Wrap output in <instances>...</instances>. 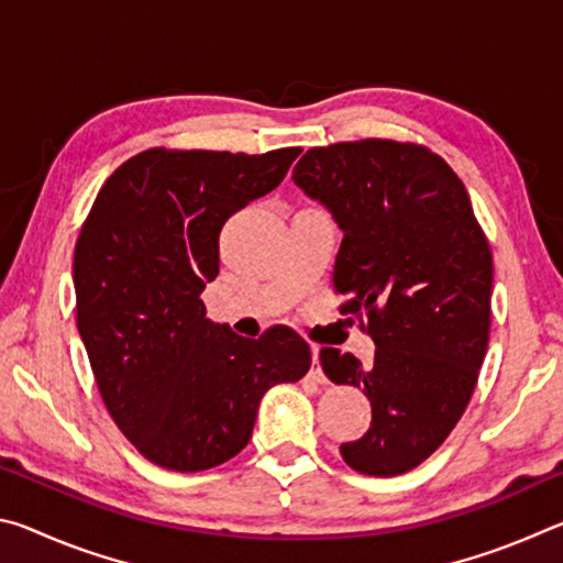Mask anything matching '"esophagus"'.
Listing matches in <instances>:
<instances>
[{
  "mask_svg": "<svg viewBox=\"0 0 563 563\" xmlns=\"http://www.w3.org/2000/svg\"><path fill=\"white\" fill-rule=\"evenodd\" d=\"M310 377L316 379V383H328L325 375H322L320 369V347L312 345V369H310Z\"/></svg>",
  "mask_w": 563,
  "mask_h": 563,
  "instance_id": "1",
  "label": "esophagus"
}]
</instances>
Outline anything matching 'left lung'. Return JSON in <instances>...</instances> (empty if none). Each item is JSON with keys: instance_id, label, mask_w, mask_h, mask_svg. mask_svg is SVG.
Masks as SVG:
<instances>
[{"instance_id": "1", "label": "left lung", "mask_w": 563, "mask_h": 563, "mask_svg": "<svg viewBox=\"0 0 563 563\" xmlns=\"http://www.w3.org/2000/svg\"><path fill=\"white\" fill-rule=\"evenodd\" d=\"M292 180L340 225L332 288L377 347L369 369L350 352L320 350L332 383L360 387L373 405L369 430L340 454L360 474H405L450 437L479 377L492 320L487 235L460 176L424 146L310 148Z\"/></svg>"}]
</instances>
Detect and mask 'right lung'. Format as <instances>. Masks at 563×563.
I'll use <instances>...</instances> for the list:
<instances>
[{"label": "right lung", "mask_w": 563, "mask_h": 563, "mask_svg": "<svg viewBox=\"0 0 563 563\" xmlns=\"http://www.w3.org/2000/svg\"><path fill=\"white\" fill-rule=\"evenodd\" d=\"M300 148L261 156L148 148L101 186L74 251L76 325L129 442L170 472H203L251 442L273 385L310 347L290 328L258 340L206 318L223 223L280 186Z\"/></svg>", "instance_id": "obj_1"}]
</instances>
